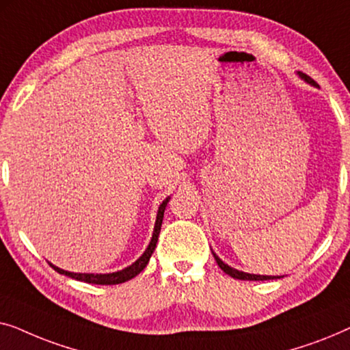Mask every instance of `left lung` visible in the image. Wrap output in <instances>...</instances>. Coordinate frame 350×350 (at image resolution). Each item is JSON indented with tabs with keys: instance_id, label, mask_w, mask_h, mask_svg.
I'll return each mask as SVG.
<instances>
[{
	"instance_id": "left-lung-1",
	"label": "left lung",
	"mask_w": 350,
	"mask_h": 350,
	"mask_svg": "<svg viewBox=\"0 0 350 350\" xmlns=\"http://www.w3.org/2000/svg\"><path fill=\"white\" fill-rule=\"evenodd\" d=\"M298 76H299L301 79H304L308 84L314 85V88H317V83H315V81H314L312 78H309L308 75L299 73V71H298ZM212 253H213V252H212ZM213 256H215V261L218 262V266L223 269V272H226L228 275L234 277V279H239V280H271V279H280L279 275H260V274H248V272L237 271V269H234V267L228 266L226 262H223L221 260H219V256H217V253H213Z\"/></svg>"
}]
</instances>
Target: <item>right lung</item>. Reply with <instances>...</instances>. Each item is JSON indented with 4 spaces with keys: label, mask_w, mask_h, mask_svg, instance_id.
Segmentation results:
<instances>
[{
    "label": "right lung",
    "mask_w": 350,
    "mask_h": 350,
    "mask_svg": "<svg viewBox=\"0 0 350 350\" xmlns=\"http://www.w3.org/2000/svg\"><path fill=\"white\" fill-rule=\"evenodd\" d=\"M170 200V196L169 198H165L162 200V204L159 205V210H157V215H156V223H154V231H152V237L150 243H148L146 250L143 252V255L138 258L135 262H132L131 266L124 267V269L118 271V272H109V274H83V272H70V271H65V269H60V267H57L49 262V265L54 267V269L59 272V274H64V275H68L71 279H76V280H81V282H85V284H95V285H116V284H124V282L133 279V277L140 274V272L145 269L148 261H150V258L152 255V252H154L156 248V243H157V239H159V232H161V226H162V218H164V212H165V207H167V202Z\"/></svg>",
    "instance_id": "1"
}]
</instances>
